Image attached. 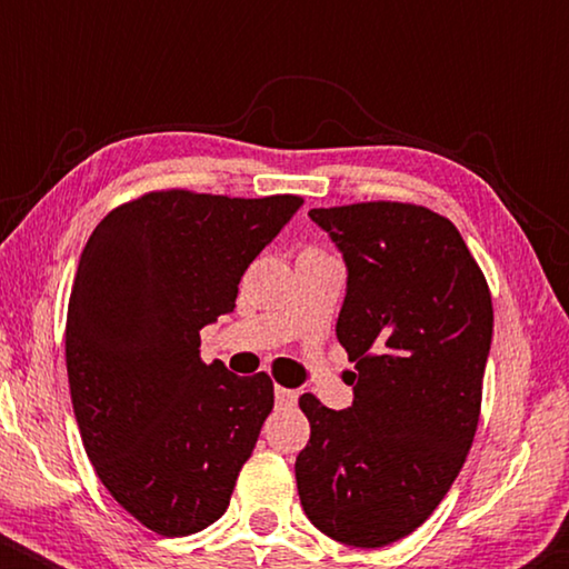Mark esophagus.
<instances>
[{
  "label": "esophagus",
  "mask_w": 569,
  "mask_h": 569,
  "mask_svg": "<svg viewBox=\"0 0 569 569\" xmlns=\"http://www.w3.org/2000/svg\"><path fill=\"white\" fill-rule=\"evenodd\" d=\"M274 399H277V407H295V403H298V391H292V388L277 386L274 388Z\"/></svg>",
  "instance_id": "34e87169"
}]
</instances>
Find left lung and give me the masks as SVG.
Returning a JSON list of instances; mask_svg holds the SVG:
<instances>
[{
  "label": "left lung",
  "instance_id": "8db88e82",
  "mask_svg": "<svg viewBox=\"0 0 569 569\" xmlns=\"http://www.w3.org/2000/svg\"><path fill=\"white\" fill-rule=\"evenodd\" d=\"M308 217L345 256L337 339L357 372L345 411L300 396L310 440L295 479L318 531L376 549L422 526L461 471L479 425L492 295L456 224L427 207L365 201Z\"/></svg>",
  "mask_w": 569,
  "mask_h": 569
}]
</instances>
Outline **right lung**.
Masks as SVG:
<instances>
[{
	"instance_id": "right-lung-1",
	"label": "right lung",
	"mask_w": 569,
	"mask_h": 569,
	"mask_svg": "<svg viewBox=\"0 0 569 569\" xmlns=\"http://www.w3.org/2000/svg\"><path fill=\"white\" fill-rule=\"evenodd\" d=\"M300 207L152 191L84 246L67 313L74 417L98 479L154 533H197L228 510L274 407L267 372L201 362L199 331L232 313L248 263Z\"/></svg>"
}]
</instances>
